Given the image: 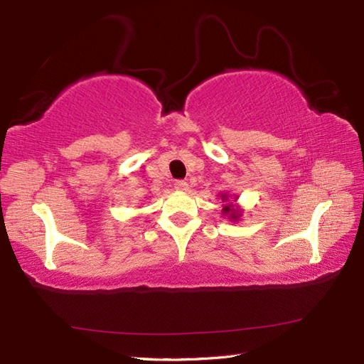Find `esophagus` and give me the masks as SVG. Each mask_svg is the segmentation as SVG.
Masks as SVG:
<instances>
[{
	"mask_svg": "<svg viewBox=\"0 0 364 364\" xmlns=\"http://www.w3.org/2000/svg\"><path fill=\"white\" fill-rule=\"evenodd\" d=\"M174 187H176V190H179V191H187L188 190V183L185 182V181H176L174 182Z\"/></svg>",
	"mask_w": 364,
	"mask_h": 364,
	"instance_id": "1",
	"label": "esophagus"
}]
</instances>
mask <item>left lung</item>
Masks as SVG:
<instances>
[{
  "instance_id": "1",
  "label": "left lung",
  "mask_w": 364,
  "mask_h": 364,
  "mask_svg": "<svg viewBox=\"0 0 364 364\" xmlns=\"http://www.w3.org/2000/svg\"><path fill=\"white\" fill-rule=\"evenodd\" d=\"M220 196H222V200H223V201L228 200V195H220ZM235 200H236V198H235ZM222 214H223V215H228V217H230V220L236 222L237 218L241 217V210H239L237 208H235V205H232V204L230 203V204H226L225 208L222 209Z\"/></svg>"
}]
</instances>
